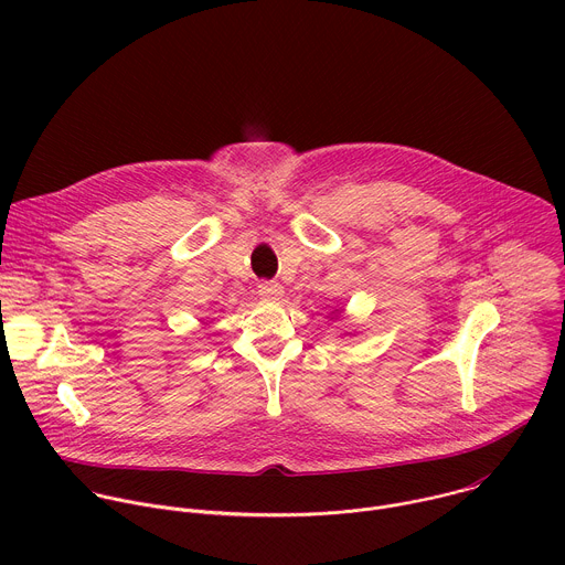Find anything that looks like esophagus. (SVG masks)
Masks as SVG:
<instances>
[{
  "label": "esophagus",
  "instance_id": "esophagus-1",
  "mask_svg": "<svg viewBox=\"0 0 565 565\" xmlns=\"http://www.w3.org/2000/svg\"><path fill=\"white\" fill-rule=\"evenodd\" d=\"M257 290L262 297H268V299H279L284 295V286L279 281H262Z\"/></svg>",
  "mask_w": 565,
  "mask_h": 565
}]
</instances>
